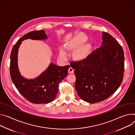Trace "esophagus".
<instances>
[{
    "label": "esophagus",
    "instance_id": "1",
    "mask_svg": "<svg viewBox=\"0 0 135 135\" xmlns=\"http://www.w3.org/2000/svg\"><path fill=\"white\" fill-rule=\"evenodd\" d=\"M74 71V69L72 67H70L68 70V73H73Z\"/></svg>",
    "mask_w": 135,
    "mask_h": 135
}]
</instances>
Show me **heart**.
<instances>
[{
  "instance_id": "1",
  "label": "heart",
  "mask_w": 135,
  "mask_h": 135,
  "mask_svg": "<svg viewBox=\"0 0 135 135\" xmlns=\"http://www.w3.org/2000/svg\"><path fill=\"white\" fill-rule=\"evenodd\" d=\"M84 38L81 35H78L76 36L73 39L69 42L66 46L65 48L67 50H70L74 48H75L77 47L79 43L83 40ZM86 52V48L85 47H83L77 49L74 52V56L77 59H81L83 58L85 55ZM59 55L60 57L63 59H66L69 56L68 52L65 50L64 48L61 49L59 52Z\"/></svg>"
}]
</instances>
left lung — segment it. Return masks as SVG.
<instances>
[{"mask_svg": "<svg viewBox=\"0 0 135 135\" xmlns=\"http://www.w3.org/2000/svg\"><path fill=\"white\" fill-rule=\"evenodd\" d=\"M101 46L86 58L71 63L76 77L75 88L84 101L94 103L110 97L124 75L122 47L111 35L102 32Z\"/></svg>", "mask_w": 135, "mask_h": 135, "instance_id": "left-lung-1", "label": "left lung"}]
</instances>
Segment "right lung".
Instances as JSON below:
<instances>
[{
	"mask_svg": "<svg viewBox=\"0 0 135 135\" xmlns=\"http://www.w3.org/2000/svg\"><path fill=\"white\" fill-rule=\"evenodd\" d=\"M48 37L43 30L29 32L14 45L11 54L10 75L19 93L28 101L36 104L48 103L57 97L59 83L67 76L70 65L59 66L51 63L48 69L34 79L23 77L18 66V49L22 41L26 39L42 40Z\"/></svg>",
	"mask_w": 135,
	"mask_h": 135,
	"instance_id": "obj_1",
	"label": "right lung"
}]
</instances>
